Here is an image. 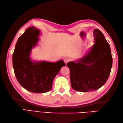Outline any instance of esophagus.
<instances>
[{
	"instance_id": "esophagus-1",
	"label": "esophagus",
	"mask_w": 123,
	"mask_h": 123,
	"mask_svg": "<svg viewBox=\"0 0 123 123\" xmlns=\"http://www.w3.org/2000/svg\"><path fill=\"white\" fill-rule=\"evenodd\" d=\"M70 61V59L69 58H65L64 59V62L66 63V64L67 62H68Z\"/></svg>"
}]
</instances>
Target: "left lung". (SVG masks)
Segmentation results:
<instances>
[{"label": "left lung", "mask_w": 123, "mask_h": 123, "mask_svg": "<svg viewBox=\"0 0 123 123\" xmlns=\"http://www.w3.org/2000/svg\"><path fill=\"white\" fill-rule=\"evenodd\" d=\"M94 44L84 56L76 62H70L71 87L80 92L94 91L105 84L112 65L109 43L98 29L93 31Z\"/></svg>", "instance_id": "1"}]
</instances>
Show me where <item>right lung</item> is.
Instances as JSON below:
<instances>
[{"label":"right lung","mask_w":123,"mask_h":123,"mask_svg":"<svg viewBox=\"0 0 123 123\" xmlns=\"http://www.w3.org/2000/svg\"><path fill=\"white\" fill-rule=\"evenodd\" d=\"M40 30L34 27L27 29L18 38L13 54V66L18 83L33 93H45L52 87V82L62 67V61L56 62L32 61V49L36 46Z\"/></svg>","instance_id":"right-lung-1"}]
</instances>
